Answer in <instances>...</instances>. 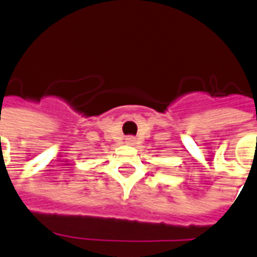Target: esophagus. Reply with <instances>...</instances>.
I'll list each match as a JSON object with an SVG mask.
<instances>
[{"label":"esophagus","instance_id":"obj_1","mask_svg":"<svg viewBox=\"0 0 257 257\" xmlns=\"http://www.w3.org/2000/svg\"><path fill=\"white\" fill-rule=\"evenodd\" d=\"M128 140H129V141H131V143H132V141H133V139H128Z\"/></svg>","mask_w":257,"mask_h":257}]
</instances>
